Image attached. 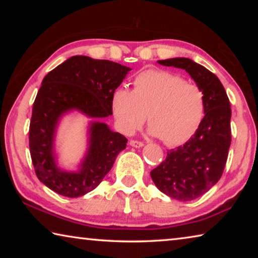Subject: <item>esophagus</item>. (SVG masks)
<instances>
[{"label": "esophagus", "mask_w": 258, "mask_h": 258, "mask_svg": "<svg viewBox=\"0 0 258 258\" xmlns=\"http://www.w3.org/2000/svg\"><path fill=\"white\" fill-rule=\"evenodd\" d=\"M130 146H132L134 148H141V147H143V142L138 141V140H131Z\"/></svg>", "instance_id": "1"}]
</instances>
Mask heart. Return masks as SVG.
<instances>
[{
  "label": "heart",
  "mask_w": 258,
  "mask_h": 258,
  "mask_svg": "<svg viewBox=\"0 0 258 258\" xmlns=\"http://www.w3.org/2000/svg\"><path fill=\"white\" fill-rule=\"evenodd\" d=\"M132 91H112L111 110L121 132L132 134L146 121L149 133L165 145L177 146L197 132L206 111L202 87L161 69H148L134 77Z\"/></svg>",
  "instance_id": "heart-1"
}]
</instances>
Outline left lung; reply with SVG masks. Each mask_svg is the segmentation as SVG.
I'll list each match as a JSON object with an SVG mask.
<instances>
[{
	"label": "left lung",
	"mask_w": 258,
	"mask_h": 258,
	"mask_svg": "<svg viewBox=\"0 0 258 258\" xmlns=\"http://www.w3.org/2000/svg\"><path fill=\"white\" fill-rule=\"evenodd\" d=\"M184 69L206 97L202 124L189 141L167 151L166 159L150 172L156 186L171 198L190 202L207 192L223 174L231 145V107L215 74L187 58L158 60Z\"/></svg>",
	"instance_id": "left-lung-1"
}]
</instances>
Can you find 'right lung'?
Instances as JSON below:
<instances>
[{
	"label": "right lung",
	"mask_w": 258,
	"mask_h": 258,
	"mask_svg": "<svg viewBox=\"0 0 258 258\" xmlns=\"http://www.w3.org/2000/svg\"><path fill=\"white\" fill-rule=\"evenodd\" d=\"M131 68L109 60L74 55L43 78L33 104L29 150L35 173L43 184L61 196L76 198L95 189L110 171L127 139L100 119L112 115L111 94ZM77 110L90 118L89 148L78 172L55 163L54 138L64 113Z\"/></svg>",
	"instance_id": "add662e5"
}]
</instances>
